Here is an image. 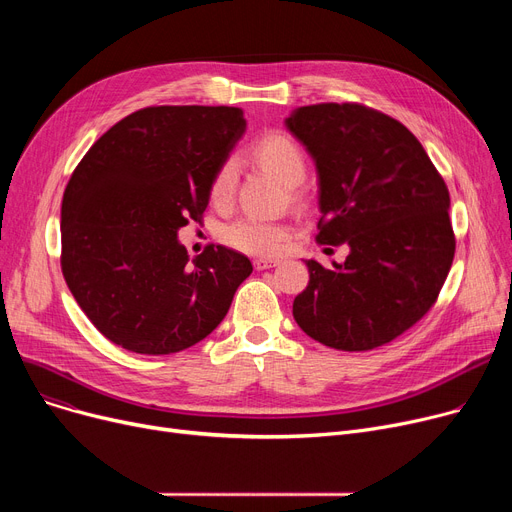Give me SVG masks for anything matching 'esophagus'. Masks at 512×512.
<instances>
[{
	"label": "esophagus",
	"mask_w": 512,
	"mask_h": 512,
	"mask_svg": "<svg viewBox=\"0 0 512 512\" xmlns=\"http://www.w3.org/2000/svg\"><path fill=\"white\" fill-rule=\"evenodd\" d=\"M253 265L257 267V270H270V267L280 265V261H278V259H265V257H259V259H255V261H253Z\"/></svg>",
	"instance_id": "esophagus-1"
}]
</instances>
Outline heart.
<instances>
[{
	"label": "heart",
	"mask_w": 512,
	"mask_h": 512,
	"mask_svg": "<svg viewBox=\"0 0 512 512\" xmlns=\"http://www.w3.org/2000/svg\"><path fill=\"white\" fill-rule=\"evenodd\" d=\"M251 157L263 170L274 174L282 184L297 186L307 176V157L301 145L284 132H267L251 145ZM238 178V166L232 157L224 159L209 182V199L215 205L230 201ZM288 228L282 222L247 215L224 228L222 238L230 247L253 253L274 255L282 249Z\"/></svg>",
	"instance_id": "b5f03b06"
}]
</instances>
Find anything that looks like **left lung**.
<instances>
[{
  "mask_svg": "<svg viewBox=\"0 0 512 512\" xmlns=\"http://www.w3.org/2000/svg\"><path fill=\"white\" fill-rule=\"evenodd\" d=\"M319 174V245H348L332 270L307 261L292 315L313 340L371 351L434 307L454 259L450 195L415 134L361 103H317L286 118Z\"/></svg>",
  "mask_w": 512,
  "mask_h": 512,
  "instance_id": "1",
  "label": "left lung"
}]
</instances>
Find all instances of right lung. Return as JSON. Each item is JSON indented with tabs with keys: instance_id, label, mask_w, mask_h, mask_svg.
<instances>
[{
	"instance_id": "1",
	"label": "right lung",
	"mask_w": 512,
	"mask_h": 512,
	"mask_svg": "<svg viewBox=\"0 0 512 512\" xmlns=\"http://www.w3.org/2000/svg\"><path fill=\"white\" fill-rule=\"evenodd\" d=\"M245 126L238 107H143L74 168L62 199V274L110 342L170 355L226 317L251 261L218 245L191 263L178 230L201 222L211 176Z\"/></svg>"
}]
</instances>
